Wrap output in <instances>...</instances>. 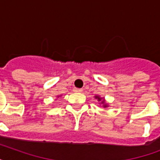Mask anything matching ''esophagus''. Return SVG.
Segmentation results:
<instances>
[{
    "label": "esophagus",
    "mask_w": 160,
    "mask_h": 160,
    "mask_svg": "<svg viewBox=\"0 0 160 160\" xmlns=\"http://www.w3.org/2000/svg\"><path fill=\"white\" fill-rule=\"evenodd\" d=\"M74 92H81L82 91V89H78V88H74V90H73Z\"/></svg>",
    "instance_id": "obj_1"
}]
</instances>
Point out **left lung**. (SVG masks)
<instances>
[{"label":"left lung","mask_w":160,"mask_h":160,"mask_svg":"<svg viewBox=\"0 0 160 160\" xmlns=\"http://www.w3.org/2000/svg\"><path fill=\"white\" fill-rule=\"evenodd\" d=\"M95 98H96V99H98V100H101V99H100V97H98V96H96V97H95ZM102 103H104V100H103V101H102ZM104 106H105V107H106V105H104Z\"/></svg>","instance_id":"left-lung-1"}]
</instances>
